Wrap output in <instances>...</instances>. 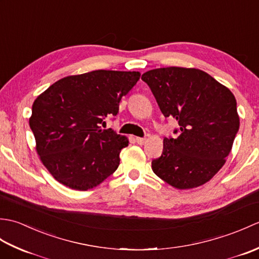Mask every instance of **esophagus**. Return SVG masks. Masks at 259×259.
I'll use <instances>...</instances> for the list:
<instances>
[{"instance_id": "esophagus-1", "label": "esophagus", "mask_w": 259, "mask_h": 259, "mask_svg": "<svg viewBox=\"0 0 259 259\" xmlns=\"http://www.w3.org/2000/svg\"><path fill=\"white\" fill-rule=\"evenodd\" d=\"M136 141L138 142V145H145L147 142V139L146 138H139V137H137Z\"/></svg>"}]
</instances>
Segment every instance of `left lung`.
Instances as JSON below:
<instances>
[{
  "label": "left lung",
  "mask_w": 259,
  "mask_h": 259,
  "mask_svg": "<svg viewBox=\"0 0 259 259\" xmlns=\"http://www.w3.org/2000/svg\"><path fill=\"white\" fill-rule=\"evenodd\" d=\"M141 79L164 117L179 124L177 138L163 139L162 155L151 162L153 172L177 189L208 183L226 162L239 129L233 92L195 68L153 69Z\"/></svg>",
  "instance_id": "left-lung-1"
}]
</instances>
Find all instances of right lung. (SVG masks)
<instances>
[{
  "label": "right lung",
  "mask_w": 259,
  "mask_h": 259,
  "mask_svg": "<svg viewBox=\"0 0 259 259\" xmlns=\"http://www.w3.org/2000/svg\"><path fill=\"white\" fill-rule=\"evenodd\" d=\"M138 71L96 70L54 82L38 96L29 119L35 149L48 171L74 190L92 189L117 170L126 137L101 129L119 111Z\"/></svg>",
  "instance_id": "1"
}]
</instances>
